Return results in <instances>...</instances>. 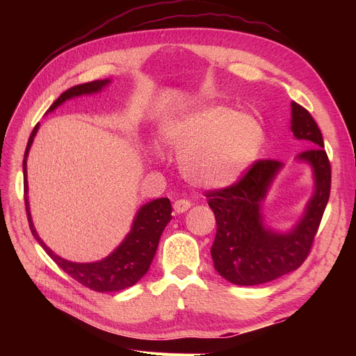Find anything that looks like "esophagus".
<instances>
[{
	"mask_svg": "<svg viewBox=\"0 0 356 356\" xmlns=\"http://www.w3.org/2000/svg\"><path fill=\"white\" fill-rule=\"evenodd\" d=\"M190 207H191V203H190V200H187V199H178V200H175V203H174V209H175V212H178V213H182V212L188 211Z\"/></svg>",
	"mask_w": 356,
	"mask_h": 356,
	"instance_id": "1",
	"label": "esophagus"
}]
</instances>
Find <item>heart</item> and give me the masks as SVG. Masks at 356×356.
Returning a JSON list of instances; mask_svg holds the SVG:
<instances>
[{
	"label": "heart",
	"mask_w": 356,
	"mask_h": 356,
	"mask_svg": "<svg viewBox=\"0 0 356 356\" xmlns=\"http://www.w3.org/2000/svg\"><path fill=\"white\" fill-rule=\"evenodd\" d=\"M166 141L182 156V170L191 182L218 187L238 179L251 166L263 147L264 131L254 117L209 105L172 123Z\"/></svg>",
	"instance_id": "heart-1"
}]
</instances>
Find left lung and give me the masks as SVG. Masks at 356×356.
I'll list each match as a JSON object with an SVG mask.
<instances>
[{
  "label": "left lung",
  "mask_w": 356,
  "mask_h": 356,
  "mask_svg": "<svg viewBox=\"0 0 356 356\" xmlns=\"http://www.w3.org/2000/svg\"><path fill=\"white\" fill-rule=\"evenodd\" d=\"M291 106L294 138L303 139L312 147L297 157L309 161L315 174V195L296 229L279 234L263 225L261 203L268 186L282 168L279 160H255L233 184L204 193L217 220V234L211 248L213 266L234 285L270 282L303 264L330 199L331 165L321 129L305 106L297 102Z\"/></svg>",
  "instance_id": "1"
}]
</instances>
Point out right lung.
<instances>
[{
    "instance_id": "obj_1",
    "label": "right lung",
    "mask_w": 356,
    "mask_h": 356,
    "mask_svg": "<svg viewBox=\"0 0 356 356\" xmlns=\"http://www.w3.org/2000/svg\"><path fill=\"white\" fill-rule=\"evenodd\" d=\"M110 83L108 79L105 80H95L89 83L77 84L74 88L63 92L59 98L50 105L49 111H53L58 106L65 102L74 96L80 95H89L99 92L104 86ZM38 123L35 124L34 131H32L28 145L25 149L24 156V190H25V208H26V217L29 222V229L37 242L42 246L50 257L63 272L70 275L72 279H75L83 286L98 291V293H113V291H120L124 288H129L135 285L139 279H141L149 268L153 258L157 251V245L160 241V236L163 233L166 224L172 218V207L170 200L168 197L156 199L149 202L139 209L136 213V218L132 224V230L126 236V239L122 242V245L117 250L101 261L96 263H71L63 260V258L53 254L46 243L40 239L37 234L34 224L31 220L29 213V202L26 197L28 193V181H26V157L29 153V148L34 136L38 131Z\"/></svg>"
}]
</instances>
